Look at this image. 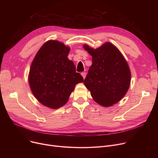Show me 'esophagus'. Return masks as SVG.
Masks as SVG:
<instances>
[{
	"label": "esophagus",
	"mask_w": 158,
	"mask_h": 158,
	"mask_svg": "<svg viewBox=\"0 0 158 158\" xmlns=\"http://www.w3.org/2000/svg\"><path fill=\"white\" fill-rule=\"evenodd\" d=\"M81 76H82V77H83V79H85L86 76V72H82L81 73Z\"/></svg>",
	"instance_id": "esophagus-1"
}]
</instances>
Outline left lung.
Masks as SVG:
<instances>
[{
    "mask_svg": "<svg viewBox=\"0 0 158 158\" xmlns=\"http://www.w3.org/2000/svg\"><path fill=\"white\" fill-rule=\"evenodd\" d=\"M83 48L92 56L84 84L99 105L110 107L126 95L131 83L129 64L118 48L106 42L97 48L85 44Z\"/></svg>",
    "mask_w": 158,
    "mask_h": 158,
    "instance_id": "1",
    "label": "left lung"
}]
</instances>
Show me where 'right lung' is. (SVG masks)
Instances as JSON below:
<instances>
[{"label": "right lung", "mask_w": 158, "mask_h": 158, "mask_svg": "<svg viewBox=\"0 0 158 158\" xmlns=\"http://www.w3.org/2000/svg\"><path fill=\"white\" fill-rule=\"evenodd\" d=\"M70 47L50 40L33 59L28 81L32 94L42 105L57 109L67 103L75 86L84 81L68 58Z\"/></svg>", "instance_id": "1"}]
</instances>
